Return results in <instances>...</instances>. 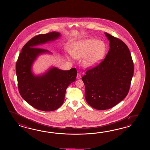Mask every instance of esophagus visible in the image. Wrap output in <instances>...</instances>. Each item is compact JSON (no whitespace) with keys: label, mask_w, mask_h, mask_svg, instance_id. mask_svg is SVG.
<instances>
[{"label":"esophagus","mask_w":150,"mask_h":150,"mask_svg":"<svg viewBox=\"0 0 150 150\" xmlns=\"http://www.w3.org/2000/svg\"><path fill=\"white\" fill-rule=\"evenodd\" d=\"M80 78H81V75H80V74H77V75H76V79H79Z\"/></svg>","instance_id":"34e87169"}]
</instances>
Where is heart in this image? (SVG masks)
I'll return each mask as SVG.
<instances>
[{
	"mask_svg": "<svg viewBox=\"0 0 150 150\" xmlns=\"http://www.w3.org/2000/svg\"><path fill=\"white\" fill-rule=\"evenodd\" d=\"M107 50L105 43L89 38L76 42L71 46L70 54L76 59H81L83 67L93 69L98 66L105 57Z\"/></svg>",
	"mask_w": 150,
	"mask_h": 150,
	"instance_id": "heart-1",
	"label": "heart"
}]
</instances>
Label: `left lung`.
<instances>
[{
    "mask_svg": "<svg viewBox=\"0 0 150 150\" xmlns=\"http://www.w3.org/2000/svg\"><path fill=\"white\" fill-rule=\"evenodd\" d=\"M109 50L96 67L82 77L85 97L93 108L103 110L117 105L127 96L134 75L130 52L123 42L107 33Z\"/></svg>",
    "mask_w": 150,
    "mask_h": 150,
    "instance_id": "8db88e82",
    "label": "left lung"
}]
</instances>
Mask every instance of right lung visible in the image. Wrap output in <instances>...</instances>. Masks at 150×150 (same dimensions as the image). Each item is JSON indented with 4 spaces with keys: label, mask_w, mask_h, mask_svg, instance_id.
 Listing matches in <instances>:
<instances>
[{
    "label": "right lung",
    "mask_w": 150,
    "mask_h": 150,
    "mask_svg": "<svg viewBox=\"0 0 150 150\" xmlns=\"http://www.w3.org/2000/svg\"><path fill=\"white\" fill-rule=\"evenodd\" d=\"M61 36V33L52 32L34 37L23 47L16 62L20 95L30 105L42 111L51 112L59 108L64 102L67 87L76 79V68L65 71L51 66L39 74L33 70V64L40 56L52 54L38 46L54 41Z\"/></svg>",
    "instance_id": "1"
}]
</instances>
